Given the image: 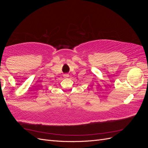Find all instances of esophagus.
I'll return each mask as SVG.
<instances>
[{
    "mask_svg": "<svg viewBox=\"0 0 148 148\" xmlns=\"http://www.w3.org/2000/svg\"><path fill=\"white\" fill-rule=\"evenodd\" d=\"M64 78H66L69 77V75L68 74H65V75H64Z\"/></svg>",
    "mask_w": 148,
    "mask_h": 148,
    "instance_id": "esophagus-1",
    "label": "esophagus"
}]
</instances>
